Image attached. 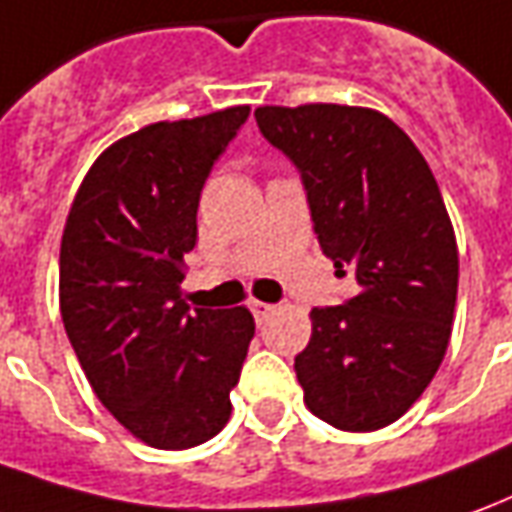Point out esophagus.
Masks as SVG:
<instances>
[{"label": "esophagus", "mask_w": 512, "mask_h": 512, "mask_svg": "<svg viewBox=\"0 0 512 512\" xmlns=\"http://www.w3.org/2000/svg\"><path fill=\"white\" fill-rule=\"evenodd\" d=\"M250 312H253V317H256L259 323H264V320H270V317H273V312H276V306H273V303L253 301V303H250Z\"/></svg>", "instance_id": "34e87169"}]
</instances>
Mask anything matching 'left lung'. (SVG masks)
<instances>
[{"mask_svg":"<svg viewBox=\"0 0 512 512\" xmlns=\"http://www.w3.org/2000/svg\"><path fill=\"white\" fill-rule=\"evenodd\" d=\"M264 139L301 169L317 242L354 298L312 309L295 357L306 407L334 429L376 432L421 398L446 357L457 239L438 181L390 116L359 105H262Z\"/></svg>","mask_w":512,"mask_h":512,"instance_id":"obj_1","label":"left lung"}]
</instances>
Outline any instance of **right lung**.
Masks as SVG:
<instances>
[{
	"label": "right lung",
	"instance_id": "obj_1",
	"mask_svg": "<svg viewBox=\"0 0 512 512\" xmlns=\"http://www.w3.org/2000/svg\"><path fill=\"white\" fill-rule=\"evenodd\" d=\"M248 105L153 122L105 147L80 183L61 236V317L91 390L153 449L211 440L253 340L248 306L189 309L183 256L197 203Z\"/></svg>",
	"mask_w": 512,
	"mask_h": 512
}]
</instances>
